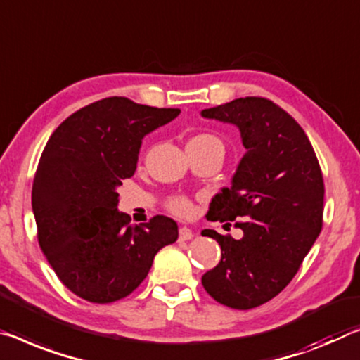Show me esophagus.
I'll return each mask as SVG.
<instances>
[{
    "label": "esophagus",
    "instance_id": "obj_1",
    "mask_svg": "<svg viewBox=\"0 0 360 360\" xmlns=\"http://www.w3.org/2000/svg\"><path fill=\"white\" fill-rule=\"evenodd\" d=\"M193 237V232L192 229H189V227H179V238L181 240H191V238Z\"/></svg>",
    "mask_w": 360,
    "mask_h": 360
}]
</instances>
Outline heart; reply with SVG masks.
<instances>
[{"instance_id": "b5f03b06", "label": "heart", "mask_w": 360, "mask_h": 360, "mask_svg": "<svg viewBox=\"0 0 360 360\" xmlns=\"http://www.w3.org/2000/svg\"><path fill=\"white\" fill-rule=\"evenodd\" d=\"M189 144H221V142L211 134H198L189 141ZM168 208L179 216H189L192 213V203L186 197H174L168 203Z\"/></svg>"}]
</instances>
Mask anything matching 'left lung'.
<instances>
[{
    "label": "left lung",
    "instance_id": "8db88e82",
    "mask_svg": "<svg viewBox=\"0 0 360 360\" xmlns=\"http://www.w3.org/2000/svg\"><path fill=\"white\" fill-rule=\"evenodd\" d=\"M233 124L245 153L231 187L211 198L210 221H236L243 237L202 236L221 247V261L202 276L207 292L233 309L277 296L298 272L322 229L323 179L303 128L274 102L240 98L200 112Z\"/></svg>",
    "mask_w": 360,
    "mask_h": 360
}]
</instances>
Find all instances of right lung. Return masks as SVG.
Masks as SVG:
<instances>
[{"instance_id": "1", "label": "right lung", "mask_w": 360, "mask_h": 360, "mask_svg": "<svg viewBox=\"0 0 360 360\" xmlns=\"http://www.w3.org/2000/svg\"><path fill=\"white\" fill-rule=\"evenodd\" d=\"M179 113L107 98L72 113L49 138L32 189L38 242L79 298L99 304L124 298L160 250L178 240V224L167 216L131 226L117 208V189L134 174L142 139Z\"/></svg>"}]
</instances>
